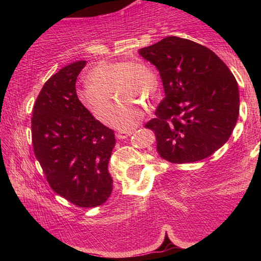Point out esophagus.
I'll return each mask as SVG.
<instances>
[{"instance_id":"esophagus-1","label":"esophagus","mask_w":261,"mask_h":261,"mask_svg":"<svg viewBox=\"0 0 261 261\" xmlns=\"http://www.w3.org/2000/svg\"><path fill=\"white\" fill-rule=\"evenodd\" d=\"M132 134H134V131H120L117 132V138L118 139H125L127 137H130Z\"/></svg>"}]
</instances>
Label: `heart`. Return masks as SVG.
I'll return each mask as SVG.
<instances>
[{
  "label": "heart",
  "mask_w": 261,
  "mask_h": 261,
  "mask_svg": "<svg viewBox=\"0 0 261 261\" xmlns=\"http://www.w3.org/2000/svg\"><path fill=\"white\" fill-rule=\"evenodd\" d=\"M158 78L140 61L101 62L92 69L88 82L77 90V96L88 112L101 122H107L112 109L111 93L121 101L115 106L110 125L120 130L132 129L143 118L141 101L155 99Z\"/></svg>",
  "instance_id": "b5f03b06"
}]
</instances>
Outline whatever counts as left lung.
<instances>
[{
	"mask_svg": "<svg viewBox=\"0 0 261 261\" xmlns=\"http://www.w3.org/2000/svg\"><path fill=\"white\" fill-rule=\"evenodd\" d=\"M138 53L155 65L165 90L155 118L145 125L156 136L160 156L196 162L222 147L240 115L237 82L224 62L207 47L178 37Z\"/></svg>",
	"mask_w": 261,
	"mask_h": 261,
	"instance_id": "obj_1",
	"label": "left lung"
}]
</instances>
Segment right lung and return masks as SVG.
Here are the masks:
<instances>
[{
	"mask_svg": "<svg viewBox=\"0 0 261 261\" xmlns=\"http://www.w3.org/2000/svg\"><path fill=\"white\" fill-rule=\"evenodd\" d=\"M85 65L73 62L48 79L31 122L34 154L50 188L88 208L103 204L113 191L108 163L116 139L78 99L76 82Z\"/></svg>",
	"mask_w": 261,
	"mask_h": 261,
	"instance_id": "obj_1",
	"label": "right lung"
}]
</instances>
